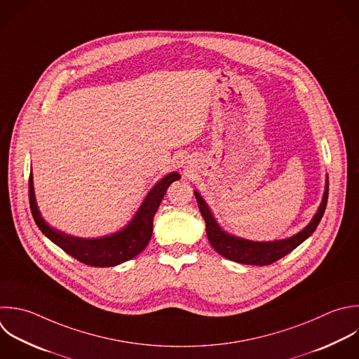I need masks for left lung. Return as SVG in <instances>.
<instances>
[{
    "instance_id": "left-lung-1",
    "label": "left lung",
    "mask_w": 359,
    "mask_h": 359,
    "mask_svg": "<svg viewBox=\"0 0 359 359\" xmlns=\"http://www.w3.org/2000/svg\"><path fill=\"white\" fill-rule=\"evenodd\" d=\"M195 198L198 201L199 210L202 213V217L206 223V234L208 240L212 244V247L224 258L231 259L234 262L247 264V265H269L279 258L285 257L290 251H293L299 244H302L307 237L313 234L316 227L318 226L328 199V180L325 182V189L323 195V201L318 206L317 213L311 219V222L300 230L297 234L276 240V241H251L245 238H240L236 236H231L226 233L215 220L210 209L208 208L203 198L195 191Z\"/></svg>"
}]
</instances>
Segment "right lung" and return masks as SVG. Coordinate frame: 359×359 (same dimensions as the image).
Returning <instances> with one entry per match:
<instances>
[{
  "label": "right lung",
  "instance_id": "add662e5",
  "mask_svg": "<svg viewBox=\"0 0 359 359\" xmlns=\"http://www.w3.org/2000/svg\"><path fill=\"white\" fill-rule=\"evenodd\" d=\"M178 172L165 175L147 194L133 220L121 231L100 238H80L65 234L49 226L36 205L32 172L29 175V205L32 216L41 231L56 245L80 262L91 266H115L140 254L153 234V217L165 195L167 188L177 180Z\"/></svg>",
  "mask_w": 359,
  "mask_h": 359
}]
</instances>
